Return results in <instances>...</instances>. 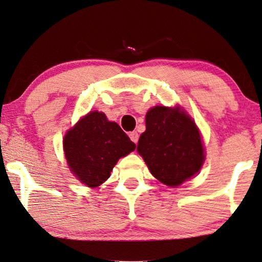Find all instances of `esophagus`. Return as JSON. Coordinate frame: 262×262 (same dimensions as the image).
Instances as JSON below:
<instances>
[{
    "instance_id": "34e87169",
    "label": "esophagus",
    "mask_w": 262,
    "mask_h": 262,
    "mask_svg": "<svg viewBox=\"0 0 262 262\" xmlns=\"http://www.w3.org/2000/svg\"><path fill=\"white\" fill-rule=\"evenodd\" d=\"M128 136H130V139H131L132 141H134V143H135V144H137V143H138L139 136H138V134H137V132H136V131H132V132H130V135H128Z\"/></svg>"
}]
</instances>
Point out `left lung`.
<instances>
[{"label": "left lung", "mask_w": 262, "mask_h": 262, "mask_svg": "<svg viewBox=\"0 0 262 262\" xmlns=\"http://www.w3.org/2000/svg\"><path fill=\"white\" fill-rule=\"evenodd\" d=\"M137 149L154 178L177 187L200 170L203 144L194 122L179 109L154 106L146 114V131Z\"/></svg>", "instance_id": "1"}]
</instances>
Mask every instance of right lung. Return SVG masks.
<instances>
[{"mask_svg": "<svg viewBox=\"0 0 262 262\" xmlns=\"http://www.w3.org/2000/svg\"><path fill=\"white\" fill-rule=\"evenodd\" d=\"M135 148L136 144L121 126L98 111L89 113L63 139L68 166L81 182L92 188L104 182L119 158Z\"/></svg>", "mask_w": 262, "mask_h": 262, "instance_id": "right-lung-1", "label": "right lung"}]
</instances>
